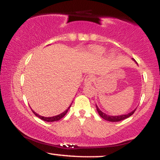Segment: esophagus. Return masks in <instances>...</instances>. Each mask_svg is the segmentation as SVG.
I'll list each match as a JSON object with an SVG mask.
<instances>
[{"label":"esophagus","instance_id":"1","mask_svg":"<svg viewBox=\"0 0 160 160\" xmlns=\"http://www.w3.org/2000/svg\"><path fill=\"white\" fill-rule=\"evenodd\" d=\"M93 80H94V78H93L92 75H88L85 78V80H84V85H90L92 82H93Z\"/></svg>","mask_w":160,"mask_h":160}]
</instances>
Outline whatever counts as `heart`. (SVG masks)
I'll use <instances>...</instances> for the list:
<instances>
[{
    "instance_id": "b5f03b06",
    "label": "heart",
    "mask_w": 160,
    "mask_h": 160,
    "mask_svg": "<svg viewBox=\"0 0 160 160\" xmlns=\"http://www.w3.org/2000/svg\"><path fill=\"white\" fill-rule=\"evenodd\" d=\"M90 51L95 56H101L104 53V49L100 46H92L90 47Z\"/></svg>"
}]
</instances>
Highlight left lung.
I'll return each mask as SVG.
<instances>
[{
  "instance_id": "1",
  "label": "left lung",
  "mask_w": 160,
  "mask_h": 160,
  "mask_svg": "<svg viewBox=\"0 0 160 160\" xmlns=\"http://www.w3.org/2000/svg\"><path fill=\"white\" fill-rule=\"evenodd\" d=\"M133 61L135 62V60L132 58ZM136 64H138L136 62ZM96 105V104H95ZM96 109H97V111H98V114L100 115L101 117H102V118L104 119V120H108V121H110V122H119V121H121V120H123L125 119L128 118V117H131L132 115L134 113H135V110H136V108H135L134 111H132V112H130V113H127V114H123V115H118V116H110V115H108L106 114L105 113H103L102 111H101L100 109H99L98 106L96 105Z\"/></svg>"
}]
</instances>
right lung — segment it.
Listing matches in <instances>:
<instances>
[{"label":"right lung","instance_id":"1","mask_svg":"<svg viewBox=\"0 0 160 160\" xmlns=\"http://www.w3.org/2000/svg\"><path fill=\"white\" fill-rule=\"evenodd\" d=\"M71 104H72V103H71ZM71 104L69 106L68 108H67V110H65V111L63 112V113H60V114H58V115H57V116H54V117H42V116L38 114V113H37L36 112H34V111H33V110H32V111L33 113H34V115H35L36 117H39L40 119H41V120H43V121H46V122H55V121H58V120H61L62 117H63L64 116H65L66 113H67V112L68 111L69 108H71Z\"/></svg>","mask_w":160,"mask_h":160}]
</instances>
